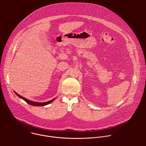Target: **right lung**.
<instances>
[{
	"mask_svg": "<svg viewBox=\"0 0 146 146\" xmlns=\"http://www.w3.org/2000/svg\"><path fill=\"white\" fill-rule=\"evenodd\" d=\"M15 94H16L18 97H19L20 98L23 99L24 100H25L27 103L29 104V105H31L35 106H46V105H48V104H50V103H51V102H52V101H54V100H55V98H54V99H52V100H50V101L46 102H42V103H40V102H35L29 100H28V99H27L24 98L23 96L19 95V94H18L16 93L15 92Z\"/></svg>",
	"mask_w": 146,
	"mask_h": 146,
	"instance_id": "obj_1",
	"label": "right lung"
}]
</instances>
